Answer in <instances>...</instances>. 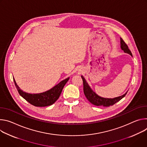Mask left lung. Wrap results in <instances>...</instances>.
Here are the masks:
<instances>
[{
	"instance_id": "8db88e82",
	"label": "left lung",
	"mask_w": 147,
	"mask_h": 147,
	"mask_svg": "<svg viewBox=\"0 0 147 147\" xmlns=\"http://www.w3.org/2000/svg\"><path fill=\"white\" fill-rule=\"evenodd\" d=\"M120 47L121 50L124 51L125 53H127L131 56H133L132 53L129 50L127 45L125 43V42L123 41V40L121 38H120ZM81 78H82L83 80L84 92L86 97L91 103L97 106H103L107 107V106H112L114 104H115L119 101H120L121 99H123V97L126 95L128 92L127 91L124 94L119 97H114V98H105V97H101L98 94H97L96 92H94L92 89V88L90 87L88 83L87 82V81L86 80L85 78L82 75L81 76Z\"/></svg>"
}]
</instances>
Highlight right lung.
Masks as SVG:
<instances>
[{
  "instance_id": "add662e5",
  "label": "right lung",
  "mask_w": 147,
  "mask_h": 147,
  "mask_svg": "<svg viewBox=\"0 0 147 147\" xmlns=\"http://www.w3.org/2000/svg\"><path fill=\"white\" fill-rule=\"evenodd\" d=\"M69 79V77L65 79L50 90L40 93H29L23 92L16 84L14 79L13 80L19 93L26 100L37 107H45L53 105L57 100Z\"/></svg>"
}]
</instances>
